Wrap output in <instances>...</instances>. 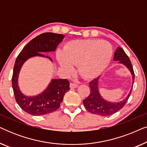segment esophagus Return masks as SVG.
Returning a JSON list of instances; mask_svg holds the SVG:
<instances>
[{"label": "esophagus", "mask_w": 147, "mask_h": 147, "mask_svg": "<svg viewBox=\"0 0 147 147\" xmlns=\"http://www.w3.org/2000/svg\"><path fill=\"white\" fill-rule=\"evenodd\" d=\"M69 86H70V88H71V89H74V88H78V85L75 83H70Z\"/></svg>", "instance_id": "esophagus-1"}]
</instances>
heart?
<instances>
[{
    "instance_id": "obj_1",
    "label": "heart",
    "mask_w": 147,
    "mask_h": 147,
    "mask_svg": "<svg viewBox=\"0 0 147 147\" xmlns=\"http://www.w3.org/2000/svg\"><path fill=\"white\" fill-rule=\"evenodd\" d=\"M112 52L111 44L104 40H76L68 43L63 51L57 52V59L65 74L73 73V65H78L82 78L93 79L107 67Z\"/></svg>"
}]
</instances>
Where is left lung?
Returning <instances> with one entry per match:
<instances>
[{
    "mask_svg": "<svg viewBox=\"0 0 147 147\" xmlns=\"http://www.w3.org/2000/svg\"><path fill=\"white\" fill-rule=\"evenodd\" d=\"M113 59L114 61H117L118 63L123 64L131 73L132 78V88L130 89V92L125 99L120 102H111L105 100L100 95L99 87H98V83H99L100 76L97 78H95L90 82V95L83 101L86 109L92 114L102 116H107L116 113L124 107V106L127 102L128 98H129L130 93H131L134 80V73L131 61H130L128 55H126L124 50L119 47H117L116 51L114 52Z\"/></svg>",
    "mask_w": 147,
    "mask_h": 147,
    "instance_id": "1",
    "label": "left lung"
}]
</instances>
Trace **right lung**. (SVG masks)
<instances>
[{
    "label": "right lung",
    "instance_id": "obj_1",
    "mask_svg": "<svg viewBox=\"0 0 147 147\" xmlns=\"http://www.w3.org/2000/svg\"><path fill=\"white\" fill-rule=\"evenodd\" d=\"M64 37L65 36L61 34H41L29 42L17 57L12 77V86L16 102L21 109L28 114L41 116L55 111L63 101L65 94L69 90V82L67 79H52L41 94L28 96L21 91L18 84L19 72L24 63L29 58L36 56L46 57L53 61L51 57L41 53L55 51Z\"/></svg>",
    "mask_w": 147,
    "mask_h": 147
}]
</instances>
